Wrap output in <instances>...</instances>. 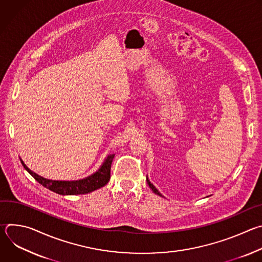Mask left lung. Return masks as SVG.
I'll use <instances>...</instances> for the list:
<instances>
[{
    "instance_id": "left-lung-1",
    "label": "left lung",
    "mask_w": 262,
    "mask_h": 262,
    "mask_svg": "<svg viewBox=\"0 0 262 262\" xmlns=\"http://www.w3.org/2000/svg\"><path fill=\"white\" fill-rule=\"evenodd\" d=\"M146 180H147V183H148V185L150 186V189L154 191V193H156L157 195H160V196H162V195H161V193H160V192H159V191L156 189V186H155V185H154V184H152L150 181L148 180V178H147V177H146Z\"/></svg>"
}]
</instances>
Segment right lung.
I'll return each instance as SVG.
<instances>
[{
  "instance_id": "right-lung-1",
  "label": "right lung",
  "mask_w": 262,
  "mask_h": 262,
  "mask_svg": "<svg viewBox=\"0 0 262 262\" xmlns=\"http://www.w3.org/2000/svg\"><path fill=\"white\" fill-rule=\"evenodd\" d=\"M115 155L108 156L100 169L95 172L93 175L76 181H59V180H50L46 179L36 173L32 172L21 161L24 168L37 180L40 184H42L45 188L60 194V195H82L91 193L101 186L105 185L111 177V166L113 162Z\"/></svg>"
}]
</instances>
